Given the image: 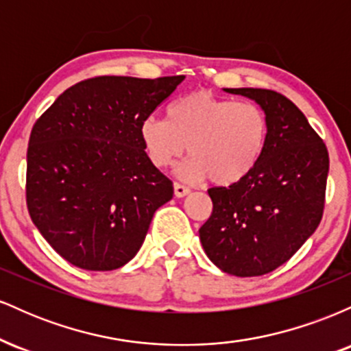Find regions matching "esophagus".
Returning a JSON list of instances; mask_svg holds the SVG:
<instances>
[{"label": "esophagus", "instance_id": "obj_1", "mask_svg": "<svg viewBox=\"0 0 351 351\" xmlns=\"http://www.w3.org/2000/svg\"><path fill=\"white\" fill-rule=\"evenodd\" d=\"M173 188H175L176 198H183V196H186L189 193V188L184 186V184H181V183H175L173 184Z\"/></svg>", "mask_w": 351, "mask_h": 351}]
</instances>
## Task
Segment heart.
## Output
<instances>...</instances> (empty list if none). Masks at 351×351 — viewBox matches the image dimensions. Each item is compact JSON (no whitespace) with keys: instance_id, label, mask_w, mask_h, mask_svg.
Here are the masks:
<instances>
[{"instance_id":"b5f03b06","label":"heart","mask_w":351,"mask_h":351,"mask_svg":"<svg viewBox=\"0 0 351 351\" xmlns=\"http://www.w3.org/2000/svg\"><path fill=\"white\" fill-rule=\"evenodd\" d=\"M150 162L170 168L186 152L181 176L209 178L219 186L237 183L254 170L269 136L267 115L252 102H234L196 90L168 106L167 120L150 115L140 125Z\"/></svg>"}]
</instances>
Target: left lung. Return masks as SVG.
<instances>
[{
  "mask_svg": "<svg viewBox=\"0 0 351 351\" xmlns=\"http://www.w3.org/2000/svg\"><path fill=\"white\" fill-rule=\"evenodd\" d=\"M254 99L269 136L254 170L237 183L208 189L213 213L199 228L204 252L223 272L257 277L300 249L325 208L328 150L299 107L269 88H226Z\"/></svg>",
  "mask_w": 351,
  "mask_h": 351,
  "instance_id": "left-lung-1",
  "label": "left lung"
}]
</instances>
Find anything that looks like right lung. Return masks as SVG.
<instances>
[{
	"label": "right lung",
	"mask_w": 351,
	"mask_h": 351,
	"mask_svg": "<svg viewBox=\"0 0 351 351\" xmlns=\"http://www.w3.org/2000/svg\"><path fill=\"white\" fill-rule=\"evenodd\" d=\"M184 75H97L64 90L36 120L26 204L60 257L115 271L135 257L173 183L148 158L140 125Z\"/></svg>",
	"instance_id": "right-lung-1"
}]
</instances>
